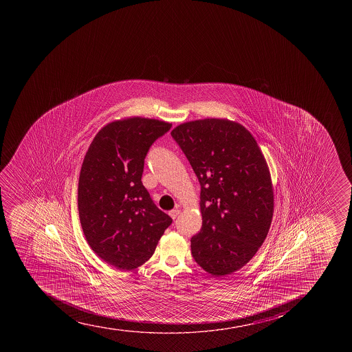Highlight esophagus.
Masks as SVG:
<instances>
[{
	"instance_id": "34e87169",
	"label": "esophagus",
	"mask_w": 352,
	"mask_h": 352,
	"mask_svg": "<svg viewBox=\"0 0 352 352\" xmlns=\"http://www.w3.org/2000/svg\"><path fill=\"white\" fill-rule=\"evenodd\" d=\"M168 214H170V218H172V219H175V218H177V217H178L179 214H180V210H170V212H168Z\"/></svg>"
}]
</instances>
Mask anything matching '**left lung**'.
<instances>
[{
  "label": "left lung",
  "mask_w": 352,
  "mask_h": 352,
  "mask_svg": "<svg viewBox=\"0 0 352 352\" xmlns=\"http://www.w3.org/2000/svg\"><path fill=\"white\" fill-rule=\"evenodd\" d=\"M170 135L201 185L202 228L192 237L196 263L214 276L243 267L267 236L274 197L267 163L254 136L227 119L177 126Z\"/></svg>",
  "instance_id": "left-lung-1"
}]
</instances>
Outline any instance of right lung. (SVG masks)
<instances>
[{"label": "right lung", "mask_w": 352, "mask_h": 352, "mask_svg": "<svg viewBox=\"0 0 352 352\" xmlns=\"http://www.w3.org/2000/svg\"><path fill=\"white\" fill-rule=\"evenodd\" d=\"M172 124L156 119L116 120L95 135L78 186V210L91 250L118 270H134L155 252L172 219L142 185L144 158Z\"/></svg>", "instance_id": "obj_1"}]
</instances>
